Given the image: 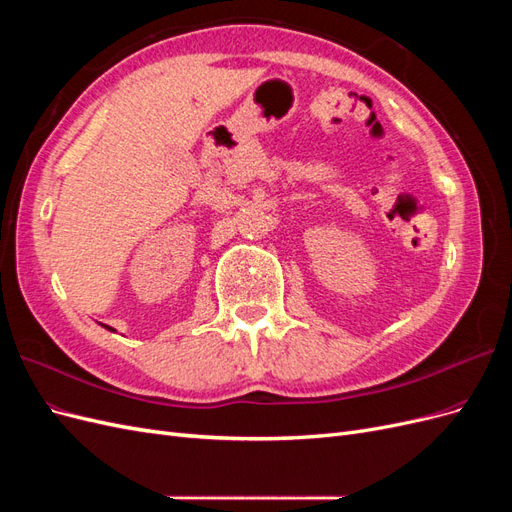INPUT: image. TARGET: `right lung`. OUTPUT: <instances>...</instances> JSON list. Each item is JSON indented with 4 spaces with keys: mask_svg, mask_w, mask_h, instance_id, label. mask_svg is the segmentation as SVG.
<instances>
[{
    "mask_svg": "<svg viewBox=\"0 0 512 512\" xmlns=\"http://www.w3.org/2000/svg\"><path fill=\"white\" fill-rule=\"evenodd\" d=\"M106 329H108V331H113V329H111V327H106Z\"/></svg>",
    "mask_w": 512,
    "mask_h": 512,
    "instance_id": "1",
    "label": "right lung"
}]
</instances>
